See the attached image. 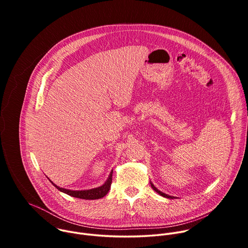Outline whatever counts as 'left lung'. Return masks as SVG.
Returning a JSON list of instances; mask_svg holds the SVG:
<instances>
[{"label":"left lung","instance_id":"left-lung-1","mask_svg":"<svg viewBox=\"0 0 248 248\" xmlns=\"http://www.w3.org/2000/svg\"><path fill=\"white\" fill-rule=\"evenodd\" d=\"M151 184V187L157 192V193H159L160 195H162V196H164V197H166V198H170V199H172V198H174L173 196H170V195H168V194H166V193H164V192H162V191H160L159 189H157L155 186H154V185L152 184V183H150Z\"/></svg>","mask_w":248,"mask_h":248}]
</instances>
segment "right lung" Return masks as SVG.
<instances>
[{
  "instance_id": "1",
  "label": "right lung",
  "mask_w": 248,
  "mask_h": 248,
  "mask_svg": "<svg viewBox=\"0 0 248 248\" xmlns=\"http://www.w3.org/2000/svg\"><path fill=\"white\" fill-rule=\"evenodd\" d=\"M112 174L113 171H111L108 180L105 182V184L99 187L96 188H92V189H86V190H69V189H65L62 187H60L58 186H56L52 181H50L52 183V185L57 187V189H59L60 191L70 195L73 197H77V198H80V199H88V200H93V199H99L104 197L106 194L108 193V191L111 188V185H112Z\"/></svg>"
}]
</instances>
